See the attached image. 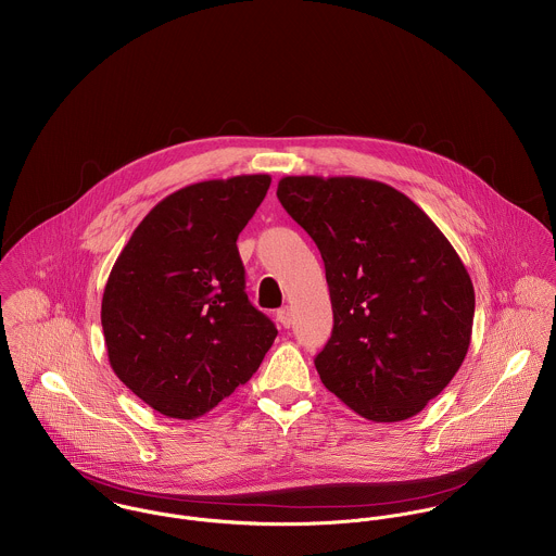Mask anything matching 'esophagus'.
<instances>
[{
    "label": "esophagus",
    "mask_w": 556,
    "mask_h": 556,
    "mask_svg": "<svg viewBox=\"0 0 556 556\" xmlns=\"http://www.w3.org/2000/svg\"><path fill=\"white\" fill-rule=\"evenodd\" d=\"M276 318H278V323H280L282 327H291V323H293L289 308H280V311L276 313Z\"/></svg>",
    "instance_id": "esophagus-1"
}]
</instances>
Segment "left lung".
<instances>
[{
	"mask_svg": "<svg viewBox=\"0 0 556 556\" xmlns=\"http://www.w3.org/2000/svg\"><path fill=\"white\" fill-rule=\"evenodd\" d=\"M276 194L325 263L333 329L315 357L323 386L372 421L417 415L469 351L476 291L460 256L388 184L295 175Z\"/></svg>",
	"mask_w": 556,
	"mask_h": 556,
	"instance_id": "obj_1",
	"label": "left lung"
}]
</instances>
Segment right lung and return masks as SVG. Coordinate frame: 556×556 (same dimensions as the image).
<instances>
[{"label":"right lung","mask_w":556,"mask_h":556,"mask_svg":"<svg viewBox=\"0 0 556 556\" xmlns=\"http://www.w3.org/2000/svg\"><path fill=\"white\" fill-rule=\"evenodd\" d=\"M269 175L186 186L141 220L102 295L113 372L154 410L194 419L250 381L278 336L245 295L238 238Z\"/></svg>","instance_id":"obj_1"}]
</instances>
